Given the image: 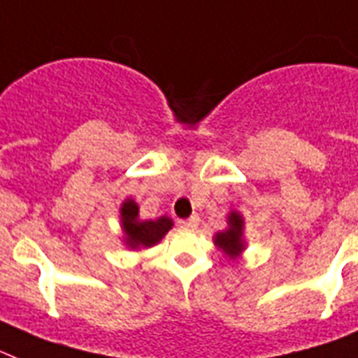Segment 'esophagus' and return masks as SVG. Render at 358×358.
I'll return each instance as SVG.
<instances>
[{
    "mask_svg": "<svg viewBox=\"0 0 358 358\" xmlns=\"http://www.w3.org/2000/svg\"><path fill=\"white\" fill-rule=\"evenodd\" d=\"M180 225L185 227V229H194V227L198 225V216H191V218H187V220H180Z\"/></svg>",
    "mask_w": 358,
    "mask_h": 358,
    "instance_id": "1",
    "label": "esophagus"
}]
</instances>
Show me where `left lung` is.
I'll list each match as a JSON object with an SVG mask.
<instances>
[{
    "mask_svg": "<svg viewBox=\"0 0 358 358\" xmlns=\"http://www.w3.org/2000/svg\"><path fill=\"white\" fill-rule=\"evenodd\" d=\"M215 244L233 260L244 251V218H242L240 213H229V216H227V229L216 233Z\"/></svg>",
    "mask_w": 358,
    "mask_h": 358,
    "instance_id": "left-lung-1",
    "label": "left lung"
}]
</instances>
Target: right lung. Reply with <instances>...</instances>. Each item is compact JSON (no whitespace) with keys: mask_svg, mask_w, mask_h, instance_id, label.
Segmentation results:
<instances>
[{"mask_svg":"<svg viewBox=\"0 0 358 358\" xmlns=\"http://www.w3.org/2000/svg\"><path fill=\"white\" fill-rule=\"evenodd\" d=\"M138 211L140 209L133 198H127L120 207V222L125 233V244L131 249L152 248L169 233L173 220L169 216H160L156 220H140Z\"/></svg>","mask_w":358,"mask_h":358,"instance_id":"obj_1","label":"right lung"}]
</instances>
